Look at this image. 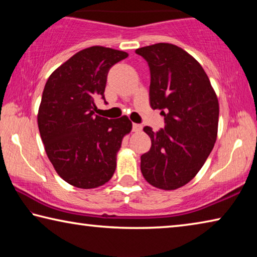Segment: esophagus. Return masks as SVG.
Segmentation results:
<instances>
[{"label": "esophagus", "mask_w": 257, "mask_h": 257, "mask_svg": "<svg viewBox=\"0 0 257 257\" xmlns=\"http://www.w3.org/2000/svg\"><path fill=\"white\" fill-rule=\"evenodd\" d=\"M142 129H143V125H142V124H139V123H133V130H134L135 133L142 132Z\"/></svg>", "instance_id": "esophagus-1"}]
</instances>
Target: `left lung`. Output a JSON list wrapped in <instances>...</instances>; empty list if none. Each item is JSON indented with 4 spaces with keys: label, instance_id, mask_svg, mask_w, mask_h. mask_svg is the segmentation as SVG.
Returning a JSON list of instances; mask_svg holds the SVG:
<instances>
[{
    "label": "left lung",
    "instance_id": "8db88e82",
    "mask_svg": "<svg viewBox=\"0 0 257 257\" xmlns=\"http://www.w3.org/2000/svg\"><path fill=\"white\" fill-rule=\"evenodd\" d=\"M136 53L149 63L150 103L165 123L156 133L144 127L152 146L141 170L152 186L173 190L197 175L214 147L219 102L201 64L180 47L159 43Z\"/></svg>",
    "mask_w": 257,
    "mask_h": 257
}]
</instances>
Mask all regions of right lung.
<instances>
[{
    "instance_id": "obj_1",
    "label": "right lung",
    "mask_w": 257,
    "mask_h": 257,
    "mask_svg": "<svg viewBox=\"0 0 257 257\" xmlns=\"http://www.w3.org/2000/svg\"><path fill=\"white\" fill-rule=\"evenodd\" d=\"M128 53L103 46L78 52L47 79L38 110V129L55 171L77 188H96L111 179L116 153L132 130L128 116L95 114L104 98L108 70Z\"/></svg>"
}]
</instances>
